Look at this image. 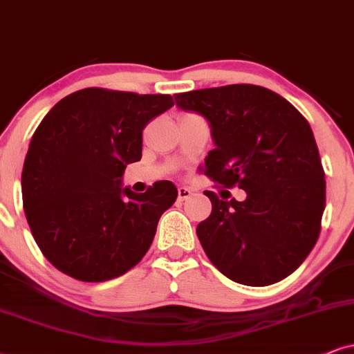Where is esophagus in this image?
Returning a JSON list of instances; mask_svg holds the SVG:
<instances>
[{
    "mask_svg": "<svg viewBox=\"0 0 354 354\" xmlns=\"http://www.w3.org/2000/svg\"><path fill=\"white\" fill-rule=\"evenodd\" d=\"M191 196H192V191L189 189V187H186V186L178 187V199H180V201L189 199Z\"/></svg>",
    "mask_w": 354,
    "mask_h": 354,
    "instance_id": "34e87169",
    "label": "esophagus"
}]
</instances>
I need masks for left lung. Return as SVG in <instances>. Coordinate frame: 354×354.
Instances as JSON below:
<instances>
[{
    "mask_svg": "<svg viewBox=\"0 0 354 354\" xmlns=\"http://www.w3.org/2000/svg\"><path fill=\"white\" fill-rule=\"evenodd\" d=\"M207 119L216 149L204 174L247 199L205 191L212 212L196 229L214 266L235 283L270 286L302 265L320 234L325 173L314 132L288 100L257 84L174 95Z\"/></svg>",
    "mask_w": 354,
    "mask_h": 354,
    "instance_id": "left-lung-1",
    "label": "left lung"
}]
</instances>
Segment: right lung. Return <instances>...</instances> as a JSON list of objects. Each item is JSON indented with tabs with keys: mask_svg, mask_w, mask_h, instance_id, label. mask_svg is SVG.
Listing matches in <instances>:
<instances>
[{
	"mask_svg": "<svg viewBox=\"0 0 354 354\" xmlns=\"http://www.w3.org/2000/svg\"><path fill=\"white\" fill-rule=\"evenodd\" d=\"M174 104L169 95L84 88L60 100L30 138L22 204L35 243L57 270L84 283L122 276L149 252L176 201L171 181L122 187L142 158V131Z\"/></svg>",
	"mask_w": 354,
	"mask_h": 354,
	"instance_id": "add662e5",
	"label": "right lung"
}]
</instances>
